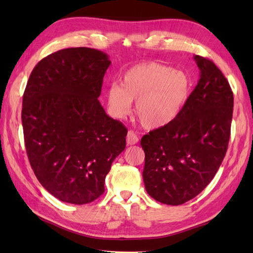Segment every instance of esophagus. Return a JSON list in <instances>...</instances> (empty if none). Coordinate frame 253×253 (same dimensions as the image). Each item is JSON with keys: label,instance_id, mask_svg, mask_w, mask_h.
<instances>
[{"label": "esophagus", "instance_id": "obj_1", "mask_svg": "<svg viewBox=\"0 0 253 253\" xmlns=\"http://www.w3.org/2000/svg\"><path fill=\"white\" fill-rule=\"evenodd\" d=\"M126 141H127V144H130V146H132V144H136L139 141V138L132 130H129L127 132Z\"/></svg>", "mask_w": 253, "mask_h": 253}]
</instances>
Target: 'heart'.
Listing matches in <instances>:
<instances>
[{
	"label": "heart",
	"instance_id": "obj_1",
	"mask_svg": "<svg viewBox=\"0 0 253 253\" xmlns=\"http://www.w3.org/2000/svg\"><path fill=\"white\" fill-rule=\"evenodd\" d=\"M191 92L187 73L155 62L140 63L124 73L121 84L113 83L105 90L110 114L122 120L136 101L135 115L148 129L169 125L184 110Z\"/></svg>",
	"mask_w": 253,
	"mask_h": 253
}]
</instances>
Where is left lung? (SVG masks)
Returning <instances> with one entry per match:
<instances>
[{
	"label": "left lung",
	"instance_id": "obj_1",
	"mask_svg": "<svg viewBox=\"0 0 253 253\" xmlns=\"http://www.w3.org/2000/svg\"><path fill=\"white\" fill-rule=\"evenodd\" d=\"M200 79L184 110L169 125L144 135L143 181L155 200L179 206L215 176L227 151L234 95L212 61L195 55Z\"/></svg>",
	"mask_w": 253,
	"mask_h": 253
}]
</instances>
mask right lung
I'll return each instance as SVG.
<instances>
[{"label":"right lung","mask_w":253,"mask_h":253,"mask_svg":"<svg viewBox=\"0 0 253 253\" xmlns=\"http://www.w3.org/2000/svg\"><path fill=\"white\" fill-rule=\"evenodd\" d=\"M111 65L104 52L69 47L47 55L27 83L21 122L27 155L44 189L73 204L94 201L126 147L127 129L98 98Z\"/></svg>","instance_id":"1"}]
</instances>
